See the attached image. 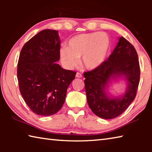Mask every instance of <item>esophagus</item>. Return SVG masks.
Wrapping results in <instances>:
<instances>
[{"instance_id":"esophagus-1","label":"esophagus","mask_w":152,"mask_h":152,"mask_svg":"<svg viewBox=\"0 0 152 152\" xmlns=\"http://www.w3.org/2000/svg\"><path fill=\"white\" fill-rule=\"evenodd\" d=\"M76 78H82V74H81L80 73L77 72L76 74Z\"/></svg>"}]
</instances>
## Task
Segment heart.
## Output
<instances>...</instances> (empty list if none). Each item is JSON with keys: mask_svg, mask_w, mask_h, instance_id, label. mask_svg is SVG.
<instances>
[{"mask_svg": "<svg viewBox=\"0 0 152 152\" xmlns=\"http://www.w3.org/2000/svg\"><path fill=\"white\" fill-rule=\"evenodd\" d=\"M110 48V40L107 33L92 32L82 33L70 38L68 47L60 50V58L65 68L72 69L82 64L88 70L99 68L106 60Z\"/></svg>", "mask_w": 152, "mask_h": 152, "instance_id": "obj_1", "label": "heart"}]
</instances>
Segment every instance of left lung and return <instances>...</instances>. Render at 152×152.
<instances>
[{"label": "left lung", "mask_w": 152, "mask_h": 152, "mask_svg": "<svg viewBox=\"0 0 152 152\" xmlns=\"http://www.w3.org/2000/svg\"><path fill=\"white\" fill-rule=\"evenodd\" d=\"M88 106L96 116L111 119L125 111L135 99L140 78V63L134 47L121 37L108 60L96 69L84 73ZM123 78L127 82L125 93L113 97L107 93L109 84Z\"/></svg>", "instance_id": "left-lung-1"}]
</instances>
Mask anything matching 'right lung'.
Listing matches in <instances>:
<instances>
[{
	"label": "right lung",
	"instance_id": "obj_1",
	"mask_svg": "<svg viewBox=\"0 0 152 152\" xmlns=\"http://www.w3.org/2000/svg\"><path fill=\"white\" fill-rule=\"evenodd\" d=\"M58 31L45 29L25 43L17 64V79L25 102L35 114L50 116L60 110L76 72L59 64Z\"/></svg>",
	"mask_w": 152,
	"mask_h": 152
}]
</instances>
